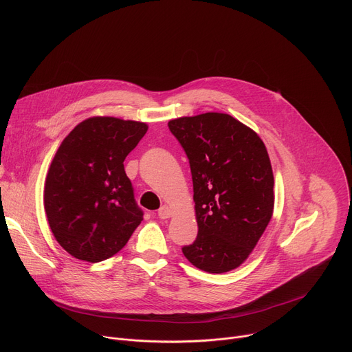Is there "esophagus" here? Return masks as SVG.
<instances>
[{
    "mask_svg": "<svg viewBox=\"0 0 352 352\" xmlns=\"http://www.w3.org/2000/svg\"><path fill=\"white\" fill-rule=\"evenodd\" d=\"M173 216V210L168 208V206H163L160 210H159V217L160 219H170Z\"/></svg>",
    "mask_w": 352,
    "mask_h": 352,
    "instance_id": "esophagus-1",
    "label": "esophagus"
}]
</instances>
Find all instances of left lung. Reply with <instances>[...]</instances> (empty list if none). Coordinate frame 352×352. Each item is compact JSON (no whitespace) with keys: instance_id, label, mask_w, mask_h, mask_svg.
Here are the masks:
<instances>
[{"instance_id":"obj_1","label":"left lung","mask_w":352,"mask_h":352,"mask_svg":"<svg viewBox=\"0 0 352 352\" xmlns=\"http://www.w3.org/2000/svg\"><path fill=\"white\" fill-rule=\"evenodd\" d=\"M189 159L197 238L185 258L208 273L239 267L272 220L274 177L259 135L223 113L168 121Z\"/></svg>"}]
</instances>
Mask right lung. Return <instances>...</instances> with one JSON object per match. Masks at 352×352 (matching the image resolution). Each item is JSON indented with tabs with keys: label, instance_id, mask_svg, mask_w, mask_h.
<instances>
[{
	"label": "right lung",
	"instance_id": "obj_1",
	"mask_svg": "<svg viewBox=\"0 0 352 352\" xmlns=\"http://www.w3.org/2000/svg\"><path fill=\"white\" fill-rule=\"evenodd\" d=\"M147 124L90 117L60 144L44 184L48 226L67 252L90 263L111 258L143 220L124 160Z\"/></svg>",
	"mask_w": 352,
	"mask_h": 352
}]
</instances>
